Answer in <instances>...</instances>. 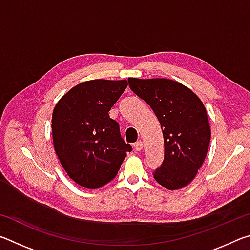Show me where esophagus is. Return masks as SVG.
I'll return each instance as SVG.
<instances>
[{
  "instance_id": "obj_1",
  "label": "esophagus",
  "mask_w": 250,
  "mask_h": 250,
  "mask_svg": "<svg viewBox=\"0 0 250 250\" xmlns=\"http://www.w3.org/2000/svg\"><path fill=\"white\" fill-rule=\"evenodd\" d=\"M142 147H143V142L141 140L134 143V149L137 151H141Z\"/></svg>"
}]
</instances>
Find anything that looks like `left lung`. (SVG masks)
<instances>
[{
	"label": "left lung",
	"instance_id": "1",
	"mask_svg": "<svg viewBox=\"0 0 250 250\" xmlns=\"http://www.w3.org/2000/svg\"><path fill=\"white\" fill-rule=\"evenodd\" d=\"M129 86L153 110L164 138V160L153 173L170 191L184 188L206 158L210 128L204 104L184 84L167 78H129Z\"/></svg>",
	"mask_w": 250,
	"mask_h": 250
}]
</instances>
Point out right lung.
<instances>
[{"mask_svg": "<svg viewBox=\"0 0 250 250\" xmlns=\"http://www.w3.org/2000/svg\"><path fill=\"white\" fill-rule=\"evenodd\" d=\"M128 86L126 80H88L59 99L53 111L54 149L68 176L84 188L109 183L132 150L109 111Z\"/></svg>", "mask_w": 250, "mask_h": 250, "instance_id": "obj_1", "label": "right lung"}]
</instances>
